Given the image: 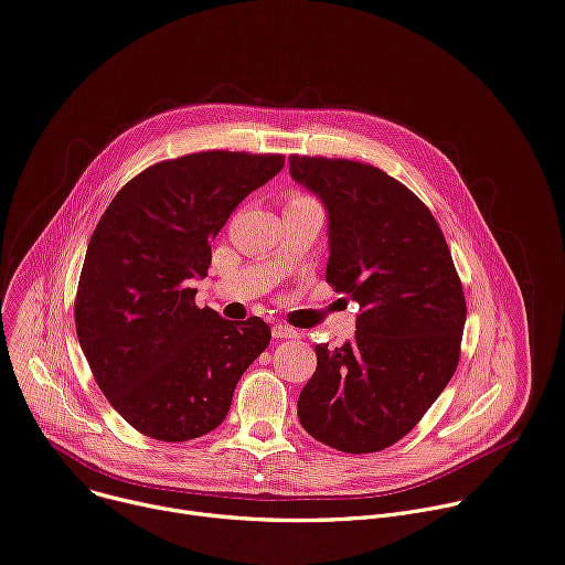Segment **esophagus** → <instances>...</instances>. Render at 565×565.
Masks as SVG:
<instances>
[{
  "label": "esophagus",
  "instance_id": "34e87169",
  "mask_svg": "<svg viewBox=\"0 0 565 565\" xmlns=\"http://www.w3.org/2000/svg\"><path fill=\"white\" fill-rule=\"evenodd\" d=\"M271 334H274V339H298V337H300L298 330H294V328H289V326H280V323L274 326Z\"/></svg>",
  "mask_w": 565,
  "mask_h": 565
}]
</instances>
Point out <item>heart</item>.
Masks as SVG:
<instances>
[{
	"label": "heart",
	"instance_id": "1",
	"mask_svg": "<svg viewBox=\"0 0 565 565\" xmlns=\"http://www.w3.org/2000/svg\"><path fill=\"white\" fill-rule=\"evenodd\" d=\"M291 202H311L307 195H302V193H291V198H289V204Z\"/></svg>",
	"mask_w": 565,
	"mask_h": 565
}]
</instances>
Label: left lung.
Listing matches in <instances>:
<instances>
[{"label":"left lung","mask_w":565,"mask_h":565,"mask_svg":"<svg viewBox=\"0 0 565 565\" xmlns=\"http://www.w3.org/2000/svg\"><path fill=\"white\" fill-rule=\"evenodd\" d=\"M289 172L328 209V282L359 302L354 339L317 345L298 419L343 454L388 449L458 367L467 302L451 250L426 204L380 168L291 154Z\"/></svg>","instance_id":"8db88e82"}]
</instances>
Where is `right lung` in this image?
Instances as JSON below:
<instances>
[{
    "instance_id": "obj_1",
    "label": "right lung",
    "mask_w": 565,
    "mask_h": 565,
    "mask_svg": "<svg viewBox=\"0 0 565 565\" xmlns=\"http://www.w3.org/2000/svg\"><path fill=\"white\" fill-rule=\"evenodd\" d=\"M282 154L211 150L159 161L125 183L92 233L74 305L94 380L114 411L161 443L217 428L244 374L269 345L198 307L193 280L235 206L276 177Z\"/></svg>"
}]
</instances>
